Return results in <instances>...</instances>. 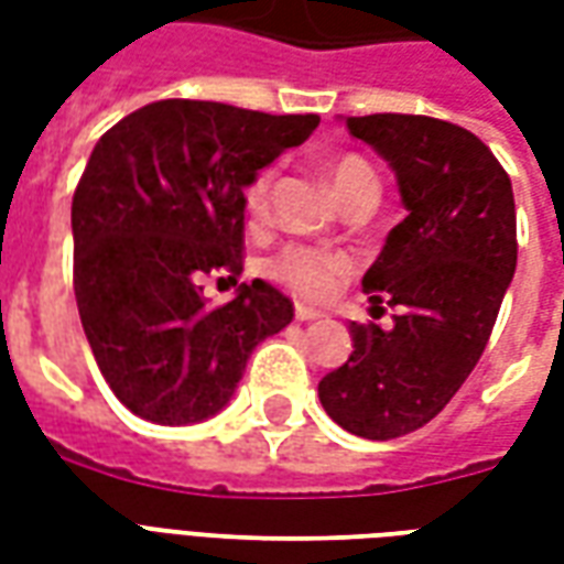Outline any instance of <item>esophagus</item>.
<instances>
[{
	"instance_id": "obj_1",
	"label": "esophagus",
	"mask_w": 564,
	"mask_h": 564,
	"mask_svg": "<svg viewBox=\"0 0 564 564\" xmlns=\"http://www.w3.org/2000/svg\"><path fill=\"white\" fill-rule=\"evenodd\" d=\"M323 314L319 311H314V307H305V305H295V319L299 323H311V319H319Z\"/></svg>"
}]
</instances>
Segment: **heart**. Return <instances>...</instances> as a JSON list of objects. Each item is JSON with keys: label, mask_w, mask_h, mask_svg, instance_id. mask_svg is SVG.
Here are the masks:
<instances>
[{"label": "heart", "mask_w": 564, "mask_h": 564, "mask_svg": "<svg viewBox=\"0 0 564 564\" xmlns=\"http://www.w3.org/2000/svg\"><path fill=\"white\" fill-rule=\"evenodd\" d=\"M274 165L259 169L245 186V208L253 220H262L269 214L271 186H274ZM329 181L335 186V196L350 198L356 189L375 186L380 189V181L375 169L368 165L362 156H338L329 165ZM274 281L286 286L290 293L319 302L329 299L338 286H341L350 271H354V259L344 250H329V247H311V245H283L278 253H271L265 262Z\"/></svg>", "instance_id": "b5f03b06"}]
</instances>
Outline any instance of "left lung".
<instances>
[{
	"label": "left lung",
	"mask_w": 564,
	"mask_h": 564,
	"mask_svg": "<svg viewBox=\"0 0 564 564\" xmlns=\"http://www.w3.org/2000/svg\"><path fill=\"white\" fill-rule=\"evenodd\" d=\"M344 127L390 162L408 217L362 278L371 305L395 307L392 329L350 323V359L319 380V402L347 432L390 441L441 414L484 356L517 269V208L508 172L468 129L423 115Z\"/></svg>",
	"instance_id": "1"
}]
</instances>
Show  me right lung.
Wrapping results in <instances>:
<instances>
[{"label":"right lung","instance_id":"right-lung-1","mask_svg":"<svg viewBox=\"0 0 564 564\" xmlns=\"http://www.w3.org/2000/svg\"><path fill=\"white\" fill-rule=\"evenodd\" d=\"M317 115L160 99L93 148L72 198L75 299L108 387L132 414L198 423L232 399L253 347L293 319L265 281L208 307L205 278L245 269V186Z\"/></svg>","mask_w":564,"mask_h":564}]
</instances>
